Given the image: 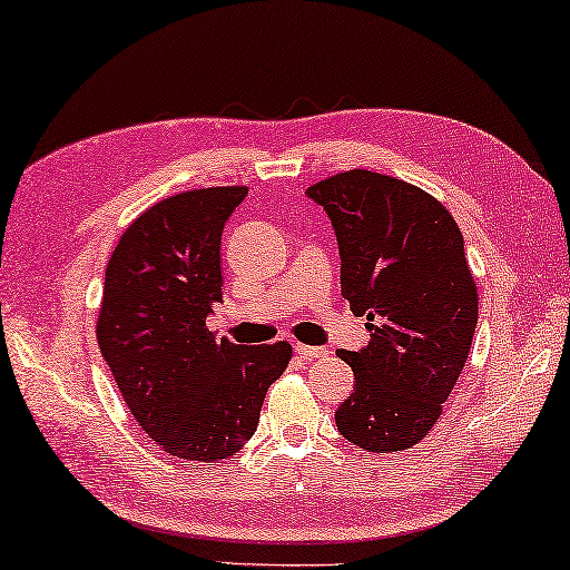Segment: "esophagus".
I'll use <instances>...</instances> for the list:
<instances>
[{"instance_id": "34e87169", "label": "esophagus", "mask_w": 570, "mask_h": 570, "mask_svg": "<svg viewBox=\"0 0 570 570\" xmlns=\"http://www.w3.org/2000/svg\"><path fill=\"white\" fill-rule=\"evenodd\" d=\"M295 354L301 358H321L326 356V348H318V346H305V344H295Z\"/></svg>"}]
</instances>
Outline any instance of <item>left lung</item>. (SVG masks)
Instances as JSON below:
<instances>
[{"label": "left lung", "mask_w": 570, "mask_h": 570, "mask_svg": "<svg viewBox=\"0 0 570 570\" xmlns=\"http://www.w3.org/2000/svg\"><path fill=\"white\" fill-rule=\"evenodd\" d=\"M305 196L331 218L341 295L370 331L358 352H338L356 382L336 428L364 451H405L441 417L476 331L463 236L441 200L390 175L338 173Z\"/></svg>", "instance_id": "obj_1"}]
</instances>
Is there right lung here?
Wrapping results in <instances>:
<instances>
[{"instance_id":"right-lung-1","label":"right lung","mask_w":570,"mask_h":570,"mask_svg":"<svg viewBox=\"0 0 570 570\" xmlns=\"http://www.w3.org/2000/svg\"><path fill=\"white\" fill-rule=\"evenodd\" d=\"M247 188L170 196L119 236L96 323L101 356L142 431L186 461L234 456L257 431L287 341L239 346L206 328L222 303V234Z\"/></svg>"}]
</instances>
